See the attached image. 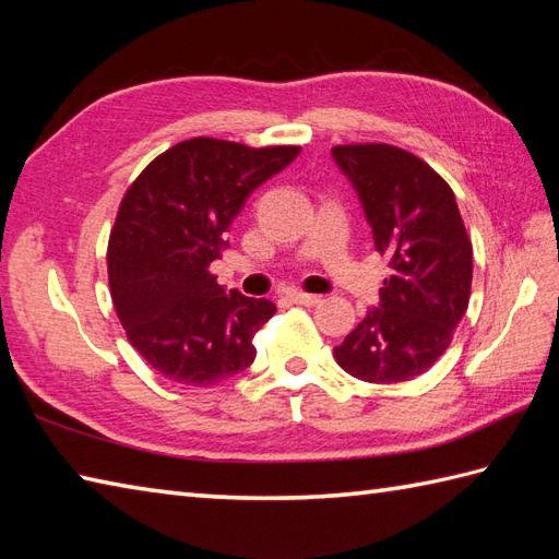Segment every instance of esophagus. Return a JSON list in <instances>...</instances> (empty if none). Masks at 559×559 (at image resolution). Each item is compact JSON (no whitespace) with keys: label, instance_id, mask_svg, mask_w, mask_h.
Masks as SVG:
<instances>
[{"label":"esophagus","instance_id":"obj_1","mask_svg":"<svg viewBox=\"0 0 559 559\" xmlns=\"http://www.w3.org/2000/svg\"><path fill=\"white\" fill-rule=\"evenodd\" d=\"M288 300L298 302V305H305V307H312V305H319V302H322V298H319V295L300 293V290H290V293H288Z\"/></svg>","mask_w":559,"mask_h":559}]
</instances>
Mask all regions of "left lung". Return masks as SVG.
Returning a JSON list of instances; mask_svg holds the SVG:
<instances>
[{
    "instance_id": "8db88e82",
    "label": "left lung",
    "mask_w": 559,
    "mask_h": 559,
    "mask_svg": "<svg viewBox=\"0 0 559 559\" xmlns=\"http://www.w3.org/2000/svg\"><path fill=\"white\" fill-rule=\"evenodd\" d=\"M360 197L374 249L389 259L379 307L334 348L348 374L408 382L439 360L468 310L473 247L456 197L430 165L389 144L334 146Z\"/></svg>"
}]
</instances>
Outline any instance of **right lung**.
<instances>
[{
  "instance_id": "right-lung-1",
  "label": "right lung",
  "mask_w": 559,
  "mask_h": 559,
  "mask_svg": "<svg viewBox=\"0 0 559 559\" xmlns=\"http://www.w3.org/2000/svg\"><path fill=\"white\" fill-rule=\"evenodd\" d=\"M298 153L197 136L129 185L108 242L110 295L129 343L170 382L218 384L254 362L252 338L276 305L228 293L209 266L247 197Z\"/></svg>"
}]
</instances>
